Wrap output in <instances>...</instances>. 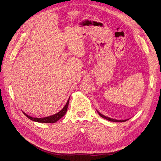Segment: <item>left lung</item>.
Listing matches in <instances>:
<instances>
[{"instance_id":"1","label":"left lung","mask_w":161,"mask_h":161,"mask_svg":"<svg viewBox=\"0 0 161 161\" xmlns=\"http://www.w3.org/2000/svg\"><path fill=\"white\" fill-rule=\"evenodd\" d=\"M98 114L100 115V117H102L103 118H104V119H107L108 121H114V122H125L126 121H127L128 119H124V120H117V119H112V118H110V117H106L104 115H103L102 114H100L98 110H97Z\"/></svg>"}]
</instances>
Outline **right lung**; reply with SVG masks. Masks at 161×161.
I'll return each mask as SVG.
<instances>
[{
  "label": "right lung",
  "mask_w": 161,
  "mask_h": 161,
  "mask_svg": "<svg viewBox=\"0 0 161 161\" xmlns=\"http://www.w3.org/2000/svg\"><path fill=\"white\" fill-rule=\"evenodd\" d=\"M69 100L70 98L68 100L67 103L66 104V105L63 107V108L61 109V111H59L58 112H57V114L53 115H50V116H47V117H31L30 115H28L27 114H25V112H23V113L26 115L27 117H28L29 119H30L31 120L35 121V122H38V123H54L55 122H57V121H58L64 115V114L66 113L67 111V108H68V106H69Z\"/></svg>",
  "instance_id": "right-lung-1"
}]
</instances>
